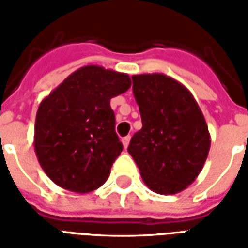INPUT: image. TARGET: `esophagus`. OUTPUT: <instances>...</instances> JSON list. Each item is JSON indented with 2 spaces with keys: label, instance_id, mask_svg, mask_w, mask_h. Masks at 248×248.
<instances>
[{
  "label": "esophagus",
  "instance_id": "esophagus-1",
  "mask_svg": "<svg viewBox=\"0 0 248 248\" xmlns=\"http://www.w3.org/2000/svg\"><path fill=\"white\" fill-rule=\"evenodd\" d=\"M129 143H130V135H126V137H124V138H122V145H124V149L129 146Z\"/></svg>",
  "mask_w": 248,
  "mask_h": 248
}]
</instances>
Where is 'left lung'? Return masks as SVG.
Segmentation results:
<instances>
[{"label":"left lung","instance_id":"obj_1","mask_svg":"<svg viewBox=\"0 0 248 248\" xmlns=\"http://www.w3.org/2000/svg\"><path fill=\"white\" fill-rule=\"evenodd\" d=\"M142 129L129 154L150 190L162 195L183 191L202 171L211 137L199 105L185 85L162 73L133 76Z\"/></svg>","mask_w":248,"mask_h":248}]
</instances>
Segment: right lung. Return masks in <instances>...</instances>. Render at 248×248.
<instances>
[{
  "mask_svg": "<svg viewBox=\"0 0 248 248\" xmlns=\"http://www.w3.org/2000/svg\"><path fill=\"white\" fill-rule=\"evenodd\" d=\"M129 74L87 65L41 101L34 150L57 186L86 194L101 187L122 151L110 99L127 92Z\"/></svg>",
  "mask_w": 248,
  "mask_h": 248,
  "instance_id": "right-lung-1",
  "label": "right lung"
}]
</instances>
